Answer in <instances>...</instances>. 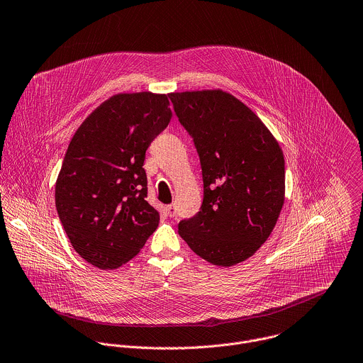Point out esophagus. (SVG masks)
I'll return each mask as SVG.
<instances>
[{"label":"esophagus","mask_w":363,"mask_h":363,"mask_svg":"<svg viewBox=\"0 0 363 363\" xmlns=\"http://www.w3.org/2000/svg\"><path fill=\"white\" fill-rule=\"evenodd\" d=\"M167 213H168L169 218H174V216L177 215V208H175V205H168V206H167Z\"/></svg>","instance_id":"34e87169"}]
</instances>
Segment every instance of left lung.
<instances>
[{"label": "left lung", "mask_w": 363, "mask_h": 363, "mask_svg": "<svg viewBox=\"0 0 363 363\" xmlns=\"http://www.w3.org/2000/svg\"><path fill=\"white\" fill-rule=\"evenodd\" d=\"M199 155L203 202L178 223L179 236L202 259L235 266L273 232L284 203L283 151L262 120L222 90L168 94Z\"/></svg>", "instance_id": "obj_1"}]
</instances>
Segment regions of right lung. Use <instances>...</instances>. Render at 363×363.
I'll use <instances>...</instances> for the list:
<instances>
[{
	"label": "right lung",
	"mask_w": 363,
	"mask_h": 363,
	"mask_svg": "<svg viewBox=\"0 0 363 363\" xmlns=\"http://www.w3.org/2000/svg\"><path fill=\"white\" fill-rule=\"evenodd\" d=\"M167 94H116L74 133L55 188V203L73 249L110 270L131 260L155 232L160 213L147 202L145 151L167 128Z\"/></svg>",
	"instance_id": "add662e5"
}]
</instances>
